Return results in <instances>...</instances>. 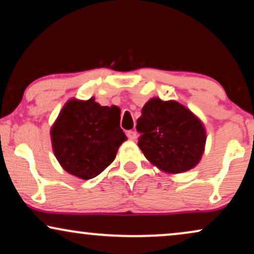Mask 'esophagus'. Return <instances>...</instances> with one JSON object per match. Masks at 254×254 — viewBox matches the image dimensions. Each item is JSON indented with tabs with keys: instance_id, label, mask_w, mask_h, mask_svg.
<instances>
[{
	"instance_id": "obj_1",
	"label": "esophagus",
	"mask_w": 254,
	"mask_h": 254,
	"mask_svg": "<svg viewBox=\"0 0 254 254\" xmlns=\"http://www.w3.org/2000/svg\"><path fill=\"white\" fill-rule=\"evenodd\" d=\"M127 136H128V138H129V140L134 141L135 138H136V131H134V130H128V131H127Z\"/></svg>"
}]
</instances>
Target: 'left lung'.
I'll use <instances>...</instances> for the list:
<instances>
[{
  "label": "left lung",
  "instance_id": "8db88e82",
  "mask_svg": "<svg viewBox=\"0 0 254 254\" xmlns=\"http://www.w3.org/2000/svg\"><path fill=\"white\" fill-rule=\"evenodd\" d=\"M137 145L145 158L162 171L182 173L200 162L206 144L203 124L175 100L151 98L142 109Z\"/></svg>",
  "mask_w": 254,
  "mask_h": 254
}]
</instances>
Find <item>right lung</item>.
I'll return each mask as SVG.
<instances>
[{
  "label": "right lung",
  "mask_w": 254,
  "mask_h": 254,
  "mask_svg": "<svg viewBox=\"0 0 254 254\" xmlns=\"http://www.w3.org/2000/svg\"><path fill=\"white\" fill-rule=\"evenodd\" d=\"M51 137L62 168L84 180L102 173L127 140L120 128V110L100 106L95 98L69 100L52 127Z\"/></svg>",
  "instance_id": "add662e5"
}]
</instances>
